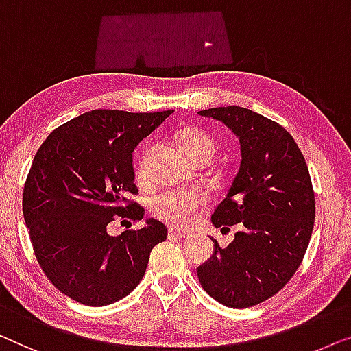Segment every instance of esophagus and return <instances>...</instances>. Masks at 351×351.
<instances>
[{
    "label": "esophagus",
    "mask_w": 351,
    "mask_h": 351,
    "mask_svg": "<svg viewBox=\"0 0 351 351\" xmlns=\"http://www.w3.org/2000/svg\"><path fill=\"white\" fill-rule=\"evenodd\" d=\"M169 237L170 239H187V237H191V234L186 230L173 229V227H171V229H169Z\"/></svg>",
    "instance_id": "34e87169"
}]
</instances>
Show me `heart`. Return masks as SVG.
<instances>
[{
    "label": "heart",
    "mask_w": 351,
    "mask_h": 351,
    "mask_svg": "<svg viewBox=\"0 0 351 351\" xmlns=\"http://www.w3.org/2000/svg\"><path fill=\"white\" fill-rule=\"evenodd\" d=\"M178 145L191 160H210L215 152L213 136L199 128H184L178 133ZM147 151L141 156L138 164V178H145ZM205 197L195 189L164 191L152 199V211L157 218L171 226H189L195 221L199 211L204 208Z\"/></svg>",
    "instance_id": "obj_1"
}]
</instances>
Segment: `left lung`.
<instances>
[{
    "mask_svg": "<svg viewBox=\"0 0 351 351\" xmlns=\"http://www.w3.org/2000/svg\"><path fill=\"white\" fill-rule=\"evenodd\" d=\"M221 121L240 140V169L211 215L215 227L240 224L232 243L197 269L206 293L232 308L258 305L283 288L307 251L315 194L294 138L276 122L240 106L199 111Z\"/></svg>",
    "mask_w": 351,
    "mask_h": 351,
    "instance_id": "1",
    "label": "left lung"
}]
</instances>
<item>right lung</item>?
I'll return each instance as SVG.
<instances>
[{
	"label": "right lung",
	"instance_id": "right-lung-1",
	"mask_svg": "<svg viewBox=\"0 0 351 351\" xmlns=\"http://www.w3.org/2000/svg\"><path fill=\"white\" fill-rule=\"evenodd\" d=\"M171 112H84L56 128L34 156L22 204L29 239L47 278L79 304L124 299L167 239V227L152 218L116 237L108 224L114 216L143 219L141 206L125 205L138 192L133 151Z\"/></svg>",
	"mask_w": 351,
	"mask_h": 351
}]
</instances>
